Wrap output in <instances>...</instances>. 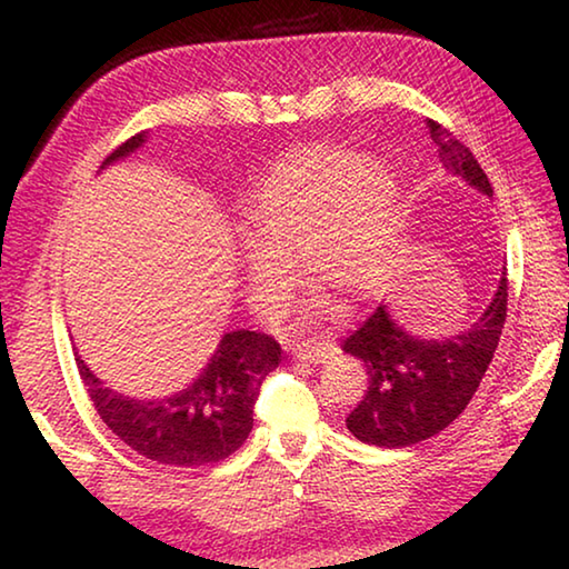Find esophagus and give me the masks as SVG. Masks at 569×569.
Here are the masks:
<instances>
[{
  "label": "esophagus",
  "instance_id": "esophagus-1",
  "mask_svg": "<svg viewBox=\"0 0 569 569\" xmlns=\"http://www.w3.org/2000/svg\"><path fill=\"white\" fill-rule=\"evenodd\" d=\"M336 351L333 341H301L293 346V353L298 359H306L311 363H323Z\"/></svg>",
  "mask_w": 569,
  "mask_h": 569
}]
</instances>
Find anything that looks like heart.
Here are the masks:
<instances>
[{
    "mask_svg": "<svg viewBox=\"0 0 569 569\" xmlns=\"http://www.w3.org/2000/svg\"><path fill=\"white\" fill-rule=\"evenodd\" d=\"M397 182L377 162L339 148H303L258 186L243 240L250 298L271 303L303 273L346 296L373 293L387 278Z\"/></svg>",
    "mask_w": 569,
    "mask_h": 569,
    "instance_id": "b5f03b06",
    "label": "heart"
}]
</instances>
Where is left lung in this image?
Returning a JSON list of instances; mask_svg holds the SVG:
<instances>
[{
  "label": "left lung",
  "instance_id": "obj_1",
  "mask_svg": "<svg viewBox=\"0 0 569 569\" xmlns=\"http://www.w3.org/2000/svg\"><path fill=\"white\" fill-rule=\"evenodd\" d=\"M427 124L439 148L441 166L492 198L489 178L465 142L435 120H427ZM505 319L507 271L479 321L445 339L409 333L391 319L387 306H379L341 346L369 373L363 399L346 417L351 435L363 445L401 449L447 429L467 409L487 366L492 363Z\"/></svg>",
  "mask_w": 569,
  "mask_h": 569
}]
</instances>
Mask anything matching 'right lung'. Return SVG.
I'll list each match as a JSON object with an SVG mask.
<instances>
[{"label": "right lung", "mask_w": 569, "mask_h": 569, "mask_svg": "<svg viewBox=\"0 0 569 569\" xmlns=\"http://www.w3.org/2000/svg\"><path fill=\"white\" fill-rule=\"evenodd\" d=\"M146 138V132L132 134L110 152L102 168L130 156ZM74 361L94 409L114 437L158 465L203 467L243 447L253 429L261 383L281 363V343L268 333L230 331L188 389L152 401L122 397L104 387L80 356Z\"/></svg>", "instance_id": "add662e5"}]
</instances>
